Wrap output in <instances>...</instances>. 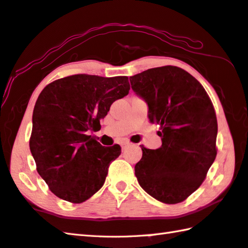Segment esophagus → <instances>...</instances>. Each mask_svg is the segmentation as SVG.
Here are the masks:
<instances>
[{
    "label": "esophagus",
    "mask_w": 248,
    "mask_h": 248,
    "mask_svg": "<svg viewBox=\"0 0 248 248\" xmlns=\"http://www.w3.org/2000/svg\"><path fill=\"white\" fill-rule=\"evenodd\" d=\"M129 145H130L129 142H123V144H121V147L124 148L125 146H129Z\"/></svg>",
    "instance_id": "34e87169"
}]
</instances>
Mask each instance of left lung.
Wrapping results in <instances>:
<instances>
[{
    "label": "left lung",
    "mask_w": 248,
    "mask_h": 248,
    "mask_svg": "<svg viewBox=\"0 0 248 248\" xmlns=\"http://www.w3.org/2000/svg\"><path fill=\"white\" fill-rule=\"evenodd\" d=\"M132 90L148 105L160 127L162 146L142 147L134 171L140 186L156 200L176 204L201 186L216 158L217 119L205 89L181 67H155L130 77Z\"/></svg>",
    "instance_id": "obj_1"
}]
</instances>
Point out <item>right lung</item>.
<instances>
[{
    "label": "right lung",
    "mask_w": 248,
    "mask_h": 248,
    "mask_svg": "<svg viewBox=\"0 0 248 248\" xmlns=\"http://www.w3.org/2000/svg\"><path fill=\"white\" fill-rule=\"evenodd\" d=\"M129 90L127 76L78 74L52 81L38 95L30 150L38 174L58 198L81 203L103 186L121 148L102 146L88 134L101 128L100 119Z\"/></svg>",
    "instance_id": "right-lung-1"
}]
</instances>
